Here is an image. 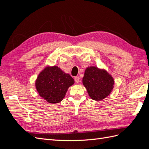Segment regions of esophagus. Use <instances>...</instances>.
<instances>
[{
  "mask_svg": "<svg viewBox=\"0 0 149 149\" xmlns=\"http://www.w3.org/2000/svg\"><path fill=\"white\" fill-rule=\"evenodd\" d=\"M74 81L76 83H79V78L78 77V76H76V77H74Z\"/></svg>",
  "mask_w": 149,
  "mask_h": 149,
  "instance_id": "34e87169",
  "label": "esophagus"
}]
</instances>
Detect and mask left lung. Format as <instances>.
<instances>
[{
    "label": "left lung",
    "instance_id": "left-lung-1",
    "mask_svg": "<svg viewBox=\"0 0 149 149\" xmlns=\"http://www.w3.org/2000/svg\"><path fill=\"white\" fill-rule=\"evenodd\" d=\"M83 83L91 99L101 101L109 95L114 81L106 71L90 66L85 70Z\"/></svg>",
    "mask_w": 149,
    "mask_h": 149
}]
</instances>
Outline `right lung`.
<instances>
[{"label": "right lung", "mask_w": 149, "mask_h": 149, "mask_svg": "<svg viewBox=\"0 0 149 149\" xmlns=\"http://www.w3.org/2000/svg\"><path fill=\"white\" fill-rule=\"evenodd\" d=\"M74 83L71 76L60 68L47 66L39 74L35 86L39 95L44 100L56 104L63 100L68 89Z\"/></svg>", "instance_id": "1"}]
</instances>
